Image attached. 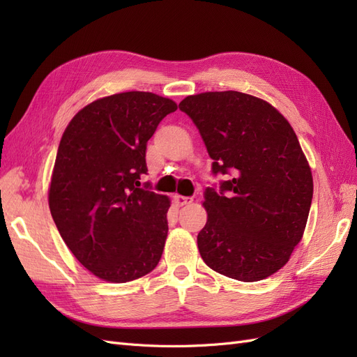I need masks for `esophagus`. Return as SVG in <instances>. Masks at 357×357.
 <instances>
[{
  "instance_id": "34e87169",
  "label": "esophagus",
  "mask_w": 357,
  "mask_h": 357,
  "mask_svg": "<svg viewBox=\"0 0 357 357\" xmlns=\"http://www.w3.org/2000/svg\"><path fill=\"white\" fill-rule=\"evenodd\" d=\"M174 201L177 205H189L193 202V198L192 197H181V195H176L174 197Z\"/></svg>"
}]
</instances>
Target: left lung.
I'll list each match as a JSON object with an SVG mask.
<instances>
[{"label": "left lung", "mask_w": 357, "mask_h": 357, "mask_svg": "<svg viewBox=\"0 0 357 357\" xmlns=\"http://www.w3.org/2000/svg\"><path fill=\"white\" fill-rule=\"evenodd\" d=\"M178 109L198 128L213 174L229 177L204 192L201 257L240 282L273 275L301 241L312 199L295 131L271 104L236 91L190 95Z\"/></svg>", "instance_id": "1"}]
</instances>
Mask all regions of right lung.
Instances as JSON below:
<instances>
[{
  "label": "right lung",
  "instance_id": "obj_1",
  "mask_svg": "<svg viewBox=\"0 0 357 357\" xmlns=\"http://www.w3.org/2000/svg\"><path fill=\"white\" fill-rule=\"evenodd\" d=\"M177 104L152 92L105 96L75 114L53 168L49 207L71 253L110 283L153 271L168 235L169 199L152 192L146 149Z\"/></svg>",
  "mask_w": 357,
  "mask_h": 357
}]
</instances>
